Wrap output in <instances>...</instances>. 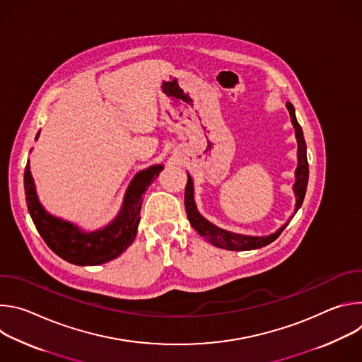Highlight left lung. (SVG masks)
Instances as JSON below:
<instances>
[{
  "label": "left lung",
  "instance_id": "left-lung-1",
  "mask_svg": "<svg viewBox=\"0 0 362 362\" xmlns=\"http://www.w3.org/2000/svg\"><path fill=\"white\" fill-rule=\"evenodd\" d=\"M286 107L289 110L291 122L295 129V136H296V141H298V168L295 172V185H293V192L296 196V204H295V212H293V215H295L298 212V209L300 208L305 193H306L309 168H308V159H306V144H305L302 129L295 116V109L289 101L286 103ZM185 208H186V214H187V219H189L190 225L200 236H203L214 246L228 249V250H252V249L264 247V246L269 245L271 242H274L288 225V223L284 225L281 229H278L275 233H272L269 236H245V235L232 233V232H228V230H223V229L215 226L209 221H206L196 209V203L193 199V180H192L190 175H187V185L185 189Z\"/></svg>",
  "mask_w": 362,
  "mask_h": 362
}]
</instances>
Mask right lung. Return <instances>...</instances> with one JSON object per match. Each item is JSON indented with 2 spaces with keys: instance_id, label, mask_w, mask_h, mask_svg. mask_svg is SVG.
<instances>
[{
  "instance_id": "1",
  "label": "right lung",
  "mask_w": 362,
  "mask_h": 362,
  "mask_svg": "<svg viewBox=\"0 0 362 362\" xmlns=\"http://www.w3.org/2000/svg\"><path fill=\"white\" fill-rule=\"evenodd\" d=\"M162 169V165H154L139 172L127 187L123 206L115 221L98 230L83 232L74 223L49 215L42 208L37 197L30 165L27 163L24 189L28 212L44 242L62 259L80 267L106 264L116 259L134 240L140 222L143 194Z\"/></svg>"
}]
</instances>
